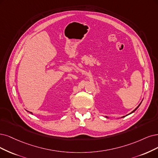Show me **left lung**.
Masks as SVG:
<instances>
[{"label":"left lung","instance_id":"obj_1","mask_svg":"<svg viewBox=\"0 0 158 158\" xmlns=\"http://www.w3.org/2000/svg\"><path fill=\"white\" fill-rule=\"evenodd\" d=\"M141 103H142V102H141ZM141 103H140V104H139V106H137V108H135V109H134V110H133V111H132V112H131V113H133V112H134V111H135V110H137V108H138V107H139V106H140V105H141ZM131 113H130V114H131ZM106 117H107V116H106Z\"/></svg>","mask_w":158,"mask_h":158}]
</instances>
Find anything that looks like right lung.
Listing matches in <instances>:
<instances>
[{"label": "right lung", "mask_w": 158, "mask_h": 158, "mask_svg": "<svg viewBox=\"0 0 158 158\" xmlns=\"http://www.w3.org/2000/svg\"><path fill=\"white\" fill-rule=\"evenodd\" d=\"M28 112H29V111H28ZM30 113H31V114H32V113H31V112H30Z\"/></svg>", "instance_id": "obj_1"}]
</instances>
